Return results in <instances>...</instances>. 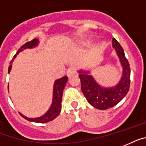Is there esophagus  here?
Masks as SVG:
<instances>
[{"instance_id":"1","label":"esophagus","mask_w":146,"mask_h":146,"mask_svg":"<svg viewBox=\"0 0 146 146\" xmlns=\"http://www.w3.org/2000/svg\"><path fill=\"white\" fill-rule=\"evenodd\" d=\"M76 67H73V66H71V67H68V69L67 70V75L68 77H70L71 76L73 75L74 73H76Z\"/></svg>"}]
</instances>
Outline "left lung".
Returning <instances> with one entry per match:
<instances>
[{
  "label": "left lung",
  "instance_id": "1",
  "mask_svg": "<svg viewBox=\"0 0 146 146\" xmlns=\"http://www.w3.org/2000/svg\"><path fill=\"white\" fill-rule=\"evenodd\" d=\"M112 45L119 58L123 70L122 78L117 85L113 88L102 87L88 71H79L83 94L93 107L100 110H106L117 105L128 94L130 88L131 69L124 50L114 38L112 40Z\"/></svg>",
  "mask_w": 146,
  "mask_h": 146
}]
</instances>
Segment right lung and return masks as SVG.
<instances>
[{"mask_svg":"<svg viewBox=\"0 0 146 146\" xmlns=\"http://www.w3.org/2000/svg\"><path fill=\"white\" fill-rule=\"evenodd\" d=\"M38 44V40L36 38L33 39L32 41H28V42L25 43L24 45H22L20 47V49L18 50L17 53L14 56L13 58V60L11 62H13L14 59L16 58V56L18 55V53L21 52L22 50H25L27 48H33L36 46ZM12 69V64L9 66L8 72L9 73H10V70ZM67 76H64L61 79H58L54 82V86H53V96H52V105L50 106V109H49L47 112L45 113L44 115H43L40 117H37V118H28V117H25L23 114H21V113L20 115L23 118L25 119H27L29 122H39V123H45V122H48L50 121L53 120L60 113L61 111V108H62V94H63L64 88L65 87L66 82H67Z\"/></svg>","mask_w":146,"mask_h":146,"instance_id":"add662e5","label":"right lung"}]
</instances>
